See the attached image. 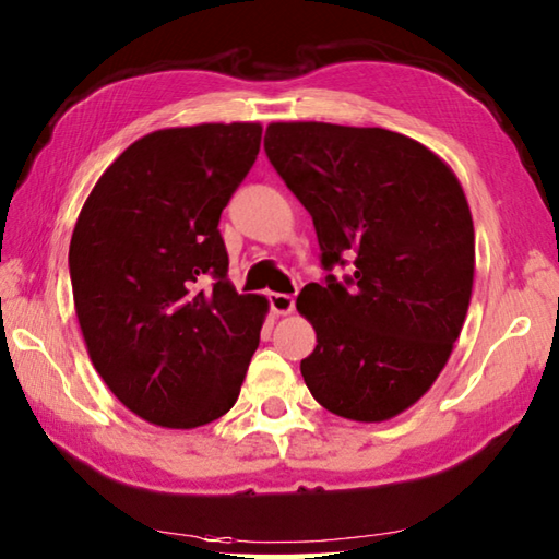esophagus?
Wrapping results in <instances>:
<instances>
[{
    "label": "esophagus",
    "instance_id": "obj_1",
    "mask_svg": "<svg viewBox=\"0 0 559 559\" xmlns=\"http://www.w3.org/2000/svg\"><path fill=\"white\" fill-rule=\"evenodd\" d=\"M269 302H271V310L276 314H290L296 310V300H293V296H286V293H271Z\"/></svg>",
    "mask_w": 559,
    "mask_h": 559
}]
</instances>
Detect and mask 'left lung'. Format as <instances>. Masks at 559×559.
Here are the masks:
<instances>
[{"mask_svg":"<svg viewBox=\"0 0 559 559\" xmlns=\"http://www.w3.org/2000/svg\"><path fill=\"white\" fill-rule=\"evenodd\" d=\"M266 156L310 212L322 266L296 308L318 344L300 361L322 408L383 423L430 391L469 310L474 222L460 180L420 141L379 127L273 121Z\"/></svg>","mask_w":559,"mask_h":559,"instance_id":"1","label":"left lung"}]
</instances>
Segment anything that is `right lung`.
<instances>
[{"label": "right lung", "mask_w": 559, "mask_h": 559, "mask_svg": "<svg viewBox=\"0 0 559 559\" xmlns=\"http://www.w3.org/2000/svg\"><path fill=\"white\" fill-rule=\"evenodd\" d=\"M259 121L158 129L90 192L70 239L93 367L146 423L192 430L237 403L269 300L227 281L219 215L259 156ZM205 277L215 280L200 289Z\"/></svg>", "instance_id": "1"}]
</instances>
